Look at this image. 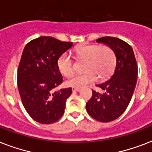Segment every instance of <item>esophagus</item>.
<instances>
[{
  "label": "esophagus",
  "instance_id": "esophagus-1",
  "mask_svg": "<svg viewBox=\"0 0 152 152\" xmlns=\"http://www.w3.org/2000/svg\"><path fill=\"white\" fill-rule=\"evenodd\" d=\"M72 91L73 92H79L80 91V88H72Z\"/></svg>",
  "mask_w": 152,
  "mask_h": 152
}]
</instances>
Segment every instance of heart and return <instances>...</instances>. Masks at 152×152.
Instances as JSON below:
<instances>
[{
	"mask_svg": "<svg viewBox=\"0 0 152 152\" xmlns=\"http://www.w3.org/2000/svg\"><path fill=\"white\" fill-rule=\"evenodd\" d=\"M76 57L86 61L83 71L86 72L72 76L66 81L67 86L83 88L95 82L97 77L105 80L113 72L116 64L115 53L109 46L85 45L76 48ZM57 67L64 76H72L74 72V64L68 53H62L57 59Z\"/></svg>",
	"mask_w": 152,
	"mask_h": 152,
	"instance_id": "b5f03b06",
	"label": "heart"
}]
</instances>
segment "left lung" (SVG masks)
<instances>
[{
	"label": "left lung",
	"mask_w": 152,
	"mask_h": 152,
	"mask_svg": "<svg viewBox=\"0 0 152 152\" xmlns=\"http://www.w3.org/2000/svg\"><path fill=\"white\" fill-rule=\"evenodd\" d=\"M96 42L110 47L115 53L114 72L105 82L97 84L103 91H92V97L86 104L91 117L101 122L118 118L129 106L137 80V64L132 48L121 39L102 37Z\"/></svg>",
	"instance_id": "obj_1"
}]
</instances>
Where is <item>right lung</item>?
Returning a JSON list of instances; mask_svg holds the SVG:
<instances>
[{
    "instance_id": "right-lung-1",
    "label": "right lung",
    "mask_w": 152,
    "mask_h": 152,
    "mask_svg": "<svg viewBox=\"0 0 152 152\" xmlns=\"http://www.w3.org/2000/svg\"><path fill=\"white\" fill-rule=\"evenodd\" d=\"M72 46V42L42 36L23 49L18 68L19 92L28 114L41 124L56 122L64 114L72 91L71 88L53 91L63 82L57 62Z\"/></svg>"
}]
</instances>
